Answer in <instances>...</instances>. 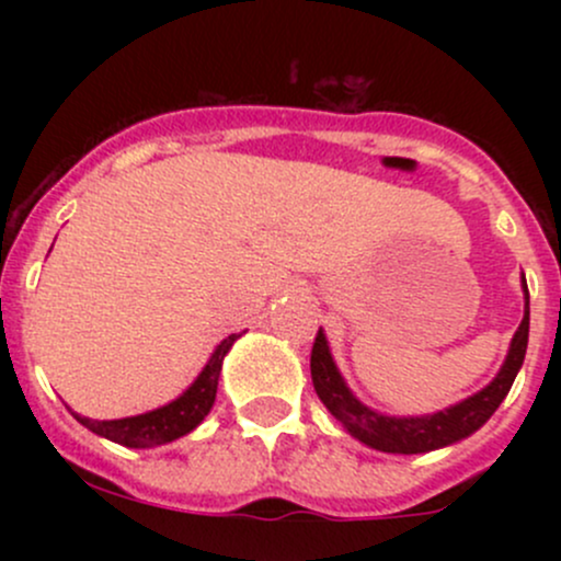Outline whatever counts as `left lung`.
I'll use <instances>...</instances> for the list:
<instances>
[{"label": "left lung", "mask_w": 561, "mask_h": 561, "mask_svg": "<svg viewBox=\"0 0 561 561\" xmlns=\"http://www.w3.org/2000/svg\"><path fill=\"white\" fill-rule=\"evenodd\" d=\"M523 293H525V317L519 321L517 332H514L508 353L501 364L499 375H495L485 388L472 392L465 401L448 405L443 411L422 416H392L382 411L369 409V405L358 401L353 390L347 388L345 377L340 375L337 364H334L330 343H327L324 330H319L317 343L311 351V379L313 390H317L319 401L327 405V411L345 427V433L356 437L364 446L382 450V454H427L454 446V443L465 440L493 416L506 392L512 390L514 377L523 369L525 353H527V334H530V293H527V282L523 274Z\"/></svg>", "instance_id": "obj_1"}]
</instances>
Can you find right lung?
<instances>
[{"label":"right lung","instance_id":"obj_1","mask_svg":"<svg viewBox=\"0 0 561 561\" xmlns=\"http://www.w3.org/2000/svg\"><path fill=\"white\" fill-rule=\"evenodd\" d=\"M240 337L242 332L224 337L221 343L216 345V351L210 353L208 362H205L203 371L195 377V382H192L182 396L158 405V409L145 411V414L124 416V420H89V416L76 414L73 409H70V414H73L83 427L92 430L94 435L107 437V440L126 448H156L165 446V443L171 440H179V437L190 435L192 430L210 414V409H214L224 358H227L231 345Z\"/></svg>","mask_w":561,"mask_h":561}]
</instances>
